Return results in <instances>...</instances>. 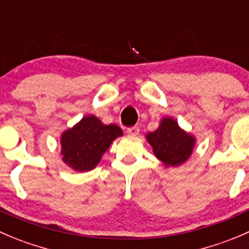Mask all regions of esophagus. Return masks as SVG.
Here are the masks:
<instances>
[{
    "mask_svg": "<svg viewBox=\"0 0 249 249\" xmlns=\"http://www.w3.org/2000/svg\"><path fill=\"white\" fill-rule=\"evenodd\" d=\"M126 132L130 135V136H137L140 132V129L137 126H131L129 129H126Z\"/></svg>",
    "mask_w": 249,
    "mask_h": 249,
    "instance_id": "34e87169",
    "label": "esophagus"
}]
</instances>
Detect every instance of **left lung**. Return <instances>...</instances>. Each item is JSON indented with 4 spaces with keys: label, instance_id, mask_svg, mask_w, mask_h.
Returning <instances> with one entry per match:
<instances>
[{
    "label": "left lung",
    "instance_id": "1",
    "mask_svg": "<svg viewBox=\"0 0 249 249\" xmlns=\"http://www.w3.org/2000/svg\"><path fill=\"white\" fill-rule=\"evenodd\" d=\"M147 141L153 148V153L166 166H178L185 163L195 148L196 139L178 126L173 118L161 119L158 129L149 132Z\"/></svg>",
    "mask_w": 249,
    "mask_h": 249
}]
</instances>
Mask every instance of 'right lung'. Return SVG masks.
<instances>
[{
    "label": "right lung",
    "mask_w": 249,
    "mask_h": 249,
    "mask_svg": "<svg viewBox=\"0 0 249 249\" xmlns=\"http://www.w3.org/2000/svg\"><path fill=\"white\" fill-rule=\"evenodd\" d=\"M119 136H123V130L118 125L103 124L95 115L84 117L60 136L62 159L73 170H92Z\"/></svg>",
    "instance_id": "right-lung-1"
}]
</instances>
